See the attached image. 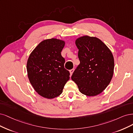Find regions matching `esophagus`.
Returning <instances> with one entry per match:
<instances>
[{
    "label": "esophagus",
    "mask_w": 133,
    "mask_h": 133,
    "mask_svg": "<svg viewBox=\"0 0 133 133\" xmlns=\"http://www.w3.org/2000/svg\"><path fill=\"white\" fill-rule=\"evenodd\" d=\"M74 70H75L74 69V68H73V69H71V70H70V74H71V75H72L73 73H74Z\"/></svg>",
    "instance_id": "34e87169"
}]
</instances>
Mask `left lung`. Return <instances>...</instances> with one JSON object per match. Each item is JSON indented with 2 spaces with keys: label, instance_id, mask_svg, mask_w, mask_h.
<instances>
[{
  "label": "left lung",
  "instance_id": "1",
  "mask_svg": "<svg viewBox=\"0 0 133 133\" xmlns=\"http://www.w3.org/2000/svg\"><path fill=\"white\" fill-rule=\"evenodd\" d=\"M80 63L71 77L79 91L87 96H95L108 86L114 72L113 54L96 37L84 36L76 40Z\"/></svg>",
  "mask_w": 133,
  "mask_h": 133
}]
</instances>
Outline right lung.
Instances as JSON below:
<instances>
[{"label":"right lung","instance_id":"add662e5","mask_svg":"<svg viewBox=\"0 0 133 133\" xmlns=\"http://www.w3.org/2000/svg\"><path fill=\"white\" fill-rule=\"evenodd\" d=\"M65 42L57 38L41 41L28 59V78L35 91L48 99L62 93L70 79V72L64 67L65 59L61 51Z\"/></svg>","mask_w":133,"mask_h":133}]
</instances>
